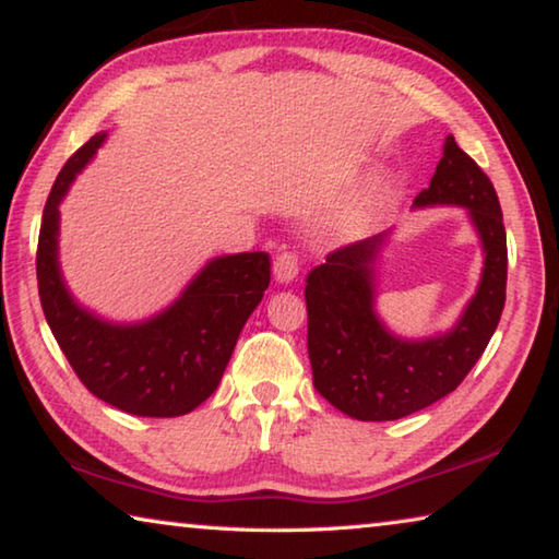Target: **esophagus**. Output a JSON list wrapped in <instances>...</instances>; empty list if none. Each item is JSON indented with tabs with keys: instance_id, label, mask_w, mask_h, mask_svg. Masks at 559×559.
<instances>
[{
	"instance_id": "esophagus-1",
	"label": "esophagus",
	"mask_w": 559,
	"mask_h": 559,
	"mask_svg": "<svg viewBox=\"0 0 559 559\" xmlns=\"http://www.w3.org/2000/svg\"><path fill=\"white\" fill-rule=\"evenodd\" d=\"M273 278L276 283H290L298 278V257L290 251H283L278 253L276 259H273Z\"/></svg>"
}]
</instances>
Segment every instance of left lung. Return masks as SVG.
<instances>
[{"mask_svg":"<svg viewBox=\"0 0 559 559\" xmlns=\"http://www.w3.org/2000/svg\"><path fill=\"white\" fill-rule=\"evenodd\" d=\"M463 206L484 246V273L449 333L404 340L377 316V257L384 234L330 253L308 273V357L325 400L359 421H392L451 394L484 355L506 306L508 246L503 212L488 175L456 145L443 143L427 189L414 206Z\"/></svg>","mask_w":559,"mask_h":559,"instance_id":"1","label":"left lung"}]
</instances>
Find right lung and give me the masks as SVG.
<instances>
[{"mask_svg":"<svg viewBox=\"0 0 559 559\" xmlns=\"http://www.w3.org/2000/svg\"><path fill=\"white\" fill-rule=\"evenodd\" d=\"M108 132L93 135L56 177L44 206L36 278L56 343L79 380L110 406L135 416H182L210 400L246 320L271 283L266 251L216 257L173 306L140 323H112L83 308L59 263V204Z\"/></svg>","mask_w":559,"mask_h":559,"instance_id":"obj_1","label":"right lung"}]
</instances>
